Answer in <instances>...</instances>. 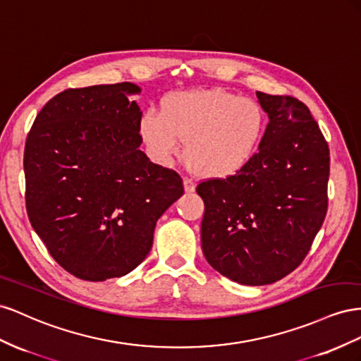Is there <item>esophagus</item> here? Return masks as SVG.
<instances>
[{"instance_id": "esophagus-1", "label": "esophagus", "mask_w": 361, "mask_h": 361, "mask_svg": "<svg viewBox=\"0 0 361 361\" xmlns=\"http://www.w3.org/2000/svg\"><path fill=\"white\" fill-rule=\"evenodd\" d=\"M183 184H184V192H186V193L195 192V183L190 178H184Z\"/></svg>"}]
</instances>
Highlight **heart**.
<instances>
[{"instance_id":"1","label":"heart","mask_w":361,"mask_h":361,"mask_svg":"<svg viewBox=\"0 0 361 361\" xmlns=\"http://www.w3.org/2000/svg\"><path fill=\"white\" fill-rule=\"evenodd\" d=\"M266 127L264 110L251 98L222 89L173 92L161 101L160 115L148 111L139 131L156 157L181 154L202 178L226 180L243 171L259 149Z\"/></svg>"}]
</instances>
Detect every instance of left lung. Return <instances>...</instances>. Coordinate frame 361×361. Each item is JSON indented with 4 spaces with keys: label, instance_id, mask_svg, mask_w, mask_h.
I'll use <instances>...</instances> for the list:
<instances>
[{
    "label": "left lung",
    "instance_id": "1",
    "mask_svg": "<svg viewBox=\"0 0 361 361\" xmlns=\"http://www.w3.org/2000/svg\"><path fill=\"white\" fill-rule=\"evenodd\" d=\"M257 98L269 118L259 152L234 177L197 188L205 205V260L245 286L271 284L295 271L328 207L329 149L310 110L293 97L257 92Z\"/></svg>",
    "mask_w": 361,
    "mask_h": 361
}]
</instances>
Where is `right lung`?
I'll use <instances>...</instances> for the list:
<instances>
[{
	"mask_svg": "<svg viewBox=\"0 0 361 361\" xmlns=\"http://www.w3.org/2000/svg\"><path fill=\"white\" fill-rule=\"evenodd\" d=\"M128 83L68 89L37 113L24 151L28 219L53 259L86 281L147 259L180 175L139 149L142 111Z\"/></svg>",
	"mask_w": 361,
	"mask_h": 361,
	"instance_id": "add662e5",
	"label": "right lung"
}]
</instances>
